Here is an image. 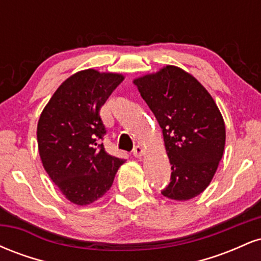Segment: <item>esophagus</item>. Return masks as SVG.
Instances as JSON below:
<instances>
[{"mask_svg": "<svg viewBox=\"0 0 261 261\" xmlns=\"http://www.w3.org/2000/svg\"><path fill=\"white\" fill-rule=\"evenodd\" d=\"M133 153H134V155H135V157H136V158H141L143 154H145V149L141 147V146H136V147L134 148Z\"/></svg>", "mask_w": 261, "mask_h": 261, "instance_id": "1", "label": "esophagus"}]
</instances>
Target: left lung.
Listing matches in <instances>:
<instances>
[{"instance_id":"8db88e82","label":"left lung","mask_w":261,"mask_h":261,"mask_svg":"<svg viewBox=\"0 0 261 261\" xmlns=\"http://www.w3.org/2000/svg\"><path fill=\"white\" fill-rule=\"evenodd\" d=\"M163 133L172 175L162 195L187 201L202 193L223 155L226 127L214 98L193 74L167 65L134 80Z\"/></svg>"}]
</instances>
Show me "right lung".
Here are the masks:
<instances>
[{"label": "right lung", "instance_id": "add662e5", "mask_svg": "<svg viewBox=\"0 0 261 261\" xmlns=\"http://www.w3.org/2000/svg\"><path fill=\"white\" fill-rule=\"evenodd\" d=\"M124 81L121 73L94 68L68 77L50 98L38 121L41 163L67 200L86 206L113 185L124 160L107 153L101 106Z\"/></svg>", "mask_w": 261, "mask_h": 261}]
</instances>
